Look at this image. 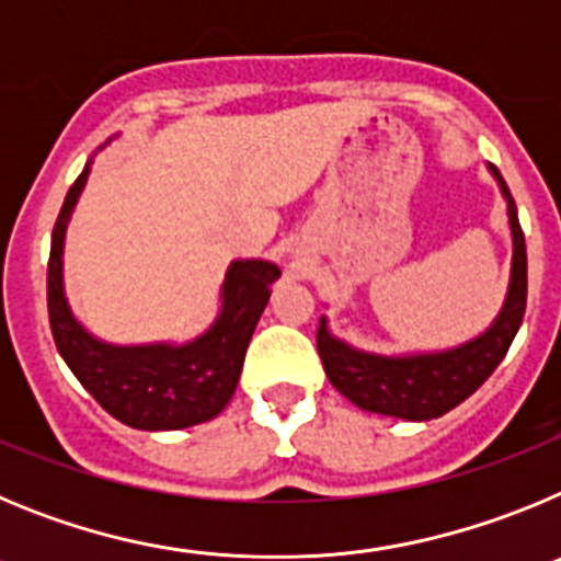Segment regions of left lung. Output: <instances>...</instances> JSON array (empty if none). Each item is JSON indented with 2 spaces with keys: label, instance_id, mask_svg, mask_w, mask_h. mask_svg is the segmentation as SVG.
Here are the masks:
<instances>
[{
  "label": "left lung",
  "instance_id": "1",
  "mask_svg": "<svg viewBox=\"0 0 561 561\" xmlns=\"http://www.w3.org/2000/svg\"><path fill=\"white\" fill-rule=\"evenodd\" d=\"M489 171L497 180L508 205L514 244L512 277H508L503 309L483 334L458 348L408 356H381L351 348L348 342L331 334L323 317L317 329V354L323 359L331 385L359 410L408 421L438 419L469 399L512 348L514 336L523 325L525 297H528V257H525V236L512 191L497 168L489 165Z\"/></svg>",
  "mask_w": 561,
  "mask_h": 561
}]
</instances>
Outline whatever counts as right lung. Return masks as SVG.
<instances>
[{"instance_id": "right-lung-1", "label": "right lung", "mask_w": 561, "mask_h": 561, "mask_svg": "<svg viewBox=\"0 0 561 561\" xmlns=\"http://www.w3.org/2000/svg\"><path fill=\"white\" fill-rule=\"evenodd\" d=\"M89 176V162L67 191L49 244L47 311L58 354L92 399L134 430H185L227 408L244 368L247 345L270 304L280 270L270 261H232L216 323L185 345H112L89 334L64 295V232Z\"/></svg>"}]
</instances>
